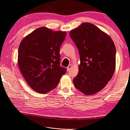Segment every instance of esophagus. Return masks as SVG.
I'll use <instances>...</instances> for the list:
<instances>
[{"label": "esophagus", "mask_w": 130, "mask_h": 130, "mask_svg": "<svg viewBox=\"0 0 130 130\" xmlns=\"http://www.w3.org/2000/svg\"><path fill=\"white\" fill-rule=\"evenodd\" d=\"M71 68H72V66L71 65H69L68 67H67V71L69 72V70H70V69H71Z\"/></svg>", "instance_id": "34e87169"}]
</instances>
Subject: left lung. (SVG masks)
Segmentation results:
<instances>
[{
  "label": "left lung",
  "mask_w": 130,
  "mask_h": 130,
  "mask_svg": "<svg viewBox=\"0 0 130 130\" xmlns=\"http://www.w3.org/2000/svg\"><path fill=\"white\" fill-rule=\"evenodd\" d=\"M70 37L80 57L78 73L74 85L86 95L103 89L111 80L116 69V46L109 35L90 23L72 30Z\"/></svg>",
  "instance_id": "8db88e82"
}]
</instances>
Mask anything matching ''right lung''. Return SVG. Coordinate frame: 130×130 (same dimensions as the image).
<instances>
[{
    "label": "right lung",
    "instance_id": "obj_1",
    "mask_svg": "<svg viewBox=\"0 0 130 130\" xmlns=\"http://www.w3.org/2000/svg\"><path fill=\"white\" fill-rule=\"evenodd\" d=\"M66 31L42 26L27 35L18 48V64L24 79L35 91L45 94L56 88L67 69L60 65V48Z\"/></svg>",
    "mask_w": 130,
    "mask_h": 130
}]
</instances>
